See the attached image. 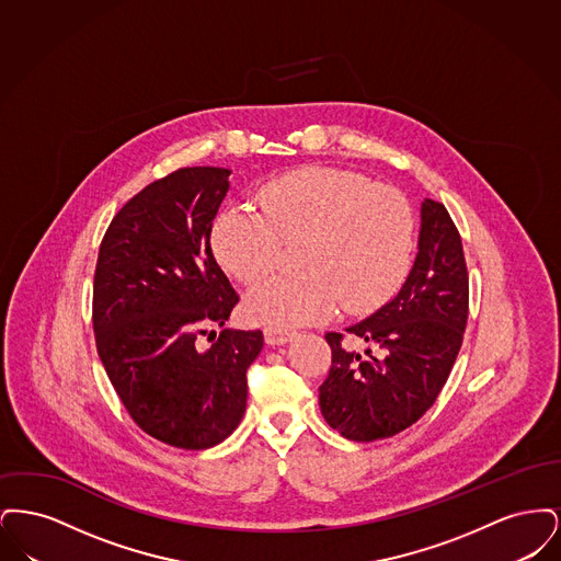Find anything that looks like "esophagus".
I'll return each instance as SVG.
<instances>
[{"instance_id": "34e87169", "label": "esophagus", "mask_w": 561, "mask_h": 561, "mask_svg": "<svg viewBox=\"0 0 561 561\" xmlns=\"http://www.w3.org/2000/svg\"><path fill=\"white\" fill-rule=\"evenodd\" d=\"M294 336H296V332L294 330H286V328H277V325H268L265 328V341H267V345H286V343H290Z\"/></svg>"}]
</instances>
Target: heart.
Masks as SVG:
<instances>
[{
  "label": "heart",
  "mask_w": 561,
  "mask_h": 561,
  "mask_svg": "<svg viewBox=\"0 0 561 561\" xmlns=\"http://www.w3.org/2000/svg\"><path fill=\"white\" fill-rule=\"evenodd\" d=\"M263 213L229 208L216 218L213 248L218 263L241 284L256 286L277 267L284 245L301 241L294 275L254 288L245 313L275 325L330 318L336 307L364 316L398 290L414 250L416 220L398 188L368 176L309 165L261 191Z\"/></svg>",
  "instance_id": "b5f03b06"
}]
</instances>
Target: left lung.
<instances>
[{
  "instance_id": "left-lung-1",
  "label": "left lung",
  "mask_w": 561,
  "mask_h": 561,
  "mask_svg": "<svg viewBox=\"0 0 561 561\" xmlns=\"http://www.w3.org/2000/svg\"><path fill=\"white\" fill-rule=\"evenodd\" d=\"M467 318L469 273L460 233L444 204L425 199L419 254L400 293L347 328L368 343L366 355L347 348L345 334H325L332 348L320 387L325 423L353 442L393 437L414 425L450 376Z\"/></svg>"
}]
</instances>
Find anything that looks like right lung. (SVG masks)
Masks as SVG:
<instances>
[{"mask_svg": "<svg viewBox=\"0 0 561 561\" xmlns=\"http://www.w3.org/2000/svg\"><path fill=\"white\" fill-rule=\"evenodd\" d=\"M227 168H181L147 185L113 216L94 271L99 357L134 423L168 446L206 450L245 412V370L261 330H220L240 296L210 248L229 191Z\"/></svg>", "mask_w": 561, "mask_h": 561, "instance_id": "obj_1", "label": "right lung"}]
</instances>
